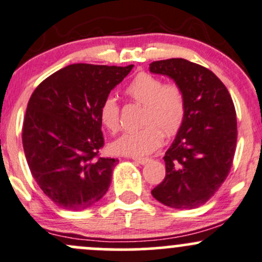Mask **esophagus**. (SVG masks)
Listing matches in <instances>:
<instances>
[{
    "label": "esophagus",
    "instance_id": "esophagus-1",
    "mask_svg": "<svg viewBox=\"0 0 262 262\" xmlns=\"http://www.w3.org/2000/svg\"><path fill=\"white\" fill-rule=\"evenodd\" d=\"M132 159H133L136 163L142 164V165H144V164L150 162V159H149V158H132Z\"/></svg>",
    "mask_w": 262,
    "mask_h": 262
}]
</instances>
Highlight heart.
I'll return each instance as SVG.
<instances>
[{
    "label": "heart",
    "mask_w": 262,
    "mask_h": 262,
    "mask_svg": "<svg viewBox=\"0 0 262 262\" xmlns=\"http://www.w3.org/2000/svg\"><path fill=\"white\" fill-rule=\"evenodd\" d=\"M125 94L142 104L138 130L126 132L111 144L113 153L126 157H144L153 153L163 143L164 135L173 137L180 130L186 117V96L175 80L163 83L150 73H138L125 87ZM99 119L112 133L120 128V107L114 97L108 96L99 107Z\"/></svg>",
    "instance_id": "b5f03b06"
}]
</instances>
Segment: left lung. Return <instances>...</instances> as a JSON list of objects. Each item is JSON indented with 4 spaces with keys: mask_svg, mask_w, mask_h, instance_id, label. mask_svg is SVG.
I'll use <instances>...</instances> for the list:
<instances>
[{
    "mask_svg": "<svg viewBox=\"0 0 262 262\" xmlns=\"http://www.w3.org/2000/svg\"><path fill=\"white\" fill-rule=\"evenodd\" d=\"M185 91L186 117L164 155L165 178L151 190L158 201L174 209L205 204L225 182L237 139L235 105L228 88L208 68L183 58L150 63Z\"/></svg>",
    "mask_w": 262,
    "mask_h": 262,
    "instance_id": "8db88e82",
    "label": "left lung"
}]
</instances>
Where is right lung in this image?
I'll return each mask as SVG.
<instances>
[{"mask_svg":"<svg viewBox=\"0 0 262 262\" xmlns=\"http://www.w3.org/2000/svg\"><path fill=\"white\" fill-rule=\"evenodd\" d=\"M132 68L74 63L34 89L22 144L32 177L56 205L83 210L107 192L118 159L99 155L104 146L99 107Z\"/></svg>","mask_w":262,"mask_h":262,"instance_id":"right-lung-1","label":"right lung"}]
</instances>
